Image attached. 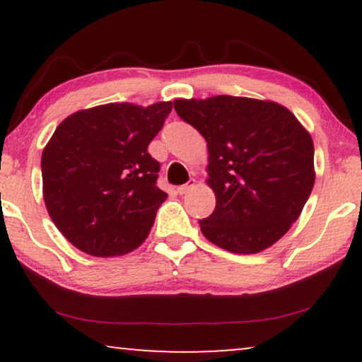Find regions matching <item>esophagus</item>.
Wrapping results in <instances>:
<instances>
[{
    "mask_svg": "<svg viewBox=\"0 0 362 362\" xmlns=\"http://www.w3.org/2000/svg\"><path fill=\"white\" fill-rule=\"evenodd\" d=\"M194 186H196V180H191L189 182H186V185L177 187V192H180V194H186V192H189Z\"/></svg>",
    "mask_w": 362,
    "mask_h": 362,
    "instance_id": "esophagus-1",
    "label": "esophagus"
}]
</instances>
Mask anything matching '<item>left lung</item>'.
Instances as JSON below:
<instances>
[{"mask_svg": "<svg viewBox=\"0 0 362 362\" xmlns=\"http://www.w3.org/2000/svg\"><path fill=\"white\" fill-rule=\"evenodd\" d=\"M175 110L204 136L216 209L199 221L212 244L259 254L280 240L315 185L311 135L280 103L249 97L177 98Z\"/></svg>", "mask_w": 362, "mask_h": 362, "instance_id": "1", "label": "left lung"}]
</instances>
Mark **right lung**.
I'll use <instances>...</instances> for the list:
<instances>
[{
	"instance_id": "add662e5",
	"label": "right lung",
	"mask_w": 362,
	"mask_h": 362,
	"mask_svg": "<svg viewBox=\"0 0 362 362\" xmlns=\"http://www.w3.org/2000/svg\"><path fill=\"white\" fill-rule=\"evenodd\" d=\"M171 102L105 103L69 115L44 146L42 196L61 234L93 257L125 255L150 234L168 194L148 145Z\"/></svg>"
}]
</instances>
